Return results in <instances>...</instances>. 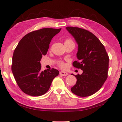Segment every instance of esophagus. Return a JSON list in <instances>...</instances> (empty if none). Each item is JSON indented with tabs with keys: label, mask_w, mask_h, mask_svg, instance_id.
<instances>
[{
	"label": "esophagus",
	"mask_w": 122,
	"mask_h": 122,
	"mask_svg": "<svg viewBox=\"0 0 122 122\" xmlns=\"http://www.w3.org/2000/svg\"><path fill=\"white\" fill-rule=\"evenodd\" d=\"M60 75L61 76H67L68 75V74L67 73H66V72L61 71L60 72Z\"/></svg>",
	"instance_id": "esophagus-1"
}]
</instances>
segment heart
Wrapping results in <instances>:
<instances>
[{
  "mask_svg": "<svg viewBox=\"0 0 122 122\" xmlns=\"http://www.w3.org/2000/svg\"><path fill=\"white\" fill-rule=\"evenodd\" d=\"M66 43H74V42L71 40V39H67V40H66L65 41V44H66ZM58 65L59 67L62 68H65L66 67V63L64 62L63 61H61L59 62Z\"/></svg>",
  "mask_w": 122,
  "mask_h": 122,
  "instance_id": "b5f03b06",
  "label": "heart"
}]
</instances>
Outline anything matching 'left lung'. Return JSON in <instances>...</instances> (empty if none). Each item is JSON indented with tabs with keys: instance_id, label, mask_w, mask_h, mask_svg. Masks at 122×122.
<instances>
[{
	"instance_id": "1",
	"label": "left lung",
	"mask_w": 122,
	"mask_h": 122,
	"mask_svg": "<svg viewBox=\"0 0 122 122\" xmlns=\"http://www.w3.org/2000/svg\"><path fill=\"white\" fill-rule=\"evenodd\" d=\"M78 44L77 61L73 66L83 71L77 78L71 92L80 97L93 95L100 89L108 78L109 56L100 40L88 30L76 27H67Z\"/></svg>"
}]
</instances>
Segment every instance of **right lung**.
Wrapping results in <instances>:
<instances>
[{
    "label": "right lung",
    "instance_id": "right-lung-1",
    "mask_svg": "<svg viewBox=\"0 0 122 122\" xmlns=\"http://www.w3.org/2000/svg\"><path fill=\"white\" fill-rule=\"evenodd\" d=\"M61 28H45L25 35L18 43L13 54L11 69L16 83L24 93L32 96L46 94L59 71H41L42 55L47 53L49 44Z\"/></svg>",
    "mask_w": 122,
    "mask_h": 122
}]
</instances>
